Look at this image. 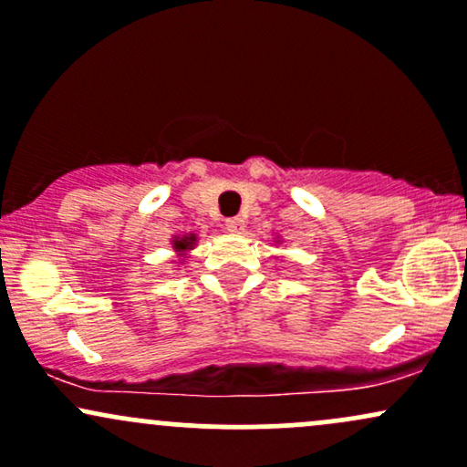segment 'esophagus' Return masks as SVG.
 <instances>
[{
    "label": "esophagus",
    "mask_w": 467,
    "mask_h": 467,
    "mask_svg": "<svg viewBox=\"0 0 467 467\" xmlns=\"http://www.w3.org/2000/svg\"><path fill=\"white\" fill-rule=\"evenodd\" d=\"M224 224H227L229 232H243V229H244V218L232 216V218L224 220Z\"/></svg>",
    "instance_id": "1"
}]
</instances>
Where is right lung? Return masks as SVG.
<instances>
[{
    "instance_id": "add662e5",
    "label": "right lung",
    "mask_w": 467,
    "mask_h": 467,
    "mask_svg": "<svg viewBox=\"0 0 467 467\" xmlns=\"http://www.w3.org/2000/svg\"><path fill=\"white\" fill-rule=\"evenodd\" d=\"M193 243H196V235H190V238H181V240H174V247L178 251H187L193 247Z\"/></svg>"
}]
</instances>
